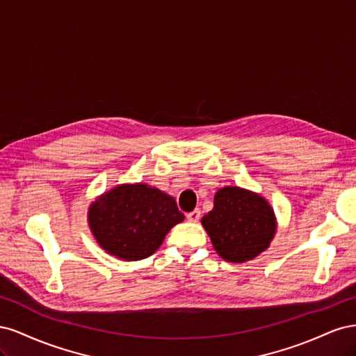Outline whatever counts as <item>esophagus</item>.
Wrapping results in <instances>:
<instances>
[{"label":"esophagus","mask_w":356,"mask_h":356,"mask_svg":"<svg viewBox=\"0 0 356 356\" xmlns=\"http://www.w3.org/2000/svg\"><path fill=\"white\" fill-rule=\"evenodd\" d=\"M187 220L191 221V222H197L200 220V211L199 209H195L187 213Z\"/></svg>","instance_id":"esophagus-1"}]
</instances>
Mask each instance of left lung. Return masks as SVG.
Returning a JSON list of instances; mask_svg holds the SVG:
<instances>
[{
    "label": "left lung",
    "instance_id": "1",
    "mask_svg": "<svg viewBox=\"0 0 356 356\" xmlns=\"http://www.w3.org/2000/svg\"><path fill=\"white\" fill-rule=\"evenodd\" d=\"M213 250L230 263H245L266 251L276 233V217L257 193L227 186L215 193L213 209L202 218Z\"/></svg>",
    "mask_w": 356,
    "mask_h": 356
}]
</instances>
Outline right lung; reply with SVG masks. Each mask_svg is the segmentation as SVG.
Segmentation results:
<instances>
[{
  "label": "right lung",
  "instance_id": "right-lung-1",
  "mask_svg": "<svg viewBox=\"0 0 356 356\" xmlns=\"http://www.w3.org/2000/svg\"><path fill=\"white\" fill-rule=\"evenodd\" d=\"M88 221L102 250L136 261L154 254L169 230L184 221V213L174 197L139 182L105 191L92 202Z\"/></svg>",
  "mask_w": 356,
  "mask_h": 356
}]
</instances>
